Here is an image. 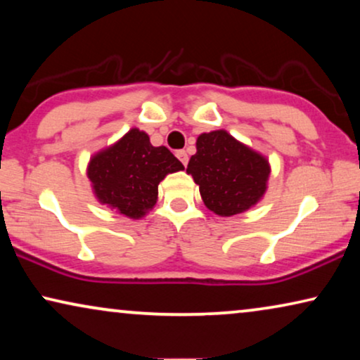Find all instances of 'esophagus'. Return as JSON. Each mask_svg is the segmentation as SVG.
Listing matches in <instances>:
<instances>
[{
	"mask_svg": "<svg viewBox=\"0 0 360 360\" xmlns=\"http://www.w3.org/2000/svg\"><path fill=\"white\" fill-rule=\"evenodd\" d=\"M175 155H176V159H179V160H180L181 164H184V165L188 164V154H186L185 150H179V152H176Z\"/></svg>",
	"mask_w": 360,
	"mask_h": 360,
	"instance_id": "34e87169",
	"label": "esophagus"
}]
</instances>
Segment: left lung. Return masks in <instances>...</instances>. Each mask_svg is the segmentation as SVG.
<instances>
[{"label": "left lung", "mask_w": 360, "mask_h": 360, "mask_svg": "<svg viewBox=\"0 0 360 360\" xmlns=\"http://www.w3.org/2000/svg\"><path fill=\"white\" fill-rule=\"evenodd\" d=\"M186 174L200 186L206 208L229 218L254 208L264 198L270 162L228 131L218 129L198 136Z\"/></svg>", "instance_id": "8db88e82"}]
</instances>
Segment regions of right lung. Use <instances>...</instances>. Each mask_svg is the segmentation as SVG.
I'll return each mask as SVG.
<instances>
[{
	"label": "right lung",
	"instance_id": "obj_1",
	"mask_svg": "<svg viewBox=\"0 0 360 360\" xmlns=\"http://www.w3.org/2000/svg\"><path fill=\"white\" fill-rule=\"evenodd\" d=\"M180 170L184 165L167 147H154L147 132L132 127L90 157L86 176L101 205L129 219H141L155 206L160 181Z\"/></svg>",
	"mask_w": 360,
	"mask_h": 360
}]
</instances>
